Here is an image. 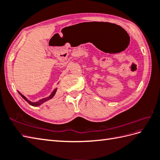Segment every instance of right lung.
Returning <instances> with one entry per match:
<instances>
[{"label": "right lung", "instance_id": "obj_1", "mask_svg": "<svg viewBox=\"0 0 160 160\" xmlns=\"http://www.w3.org/2000/svg\"><path fill=\"white\" fill-rule=\"evenodd\" d=\"M56 91H57V88H56V89H55L53 90V92H52V93H51V95H50L49 96L47 97V98H42V99L36 102H32L29 101V100L28 99V98H27L25 96H24L22 93H20L19 92V91H18V92L19 93V94L20 95V96H22V98H23V99L25 100V101L28 102L30 105H32V106H33V107H38V106H40V105H41L42 104H43L44 102H45L48 101V100H50V99H52V98L54 96H55V94H56Z\"/></svg>", "mask_w": 160, "mask_h": 160}]
</instances>
